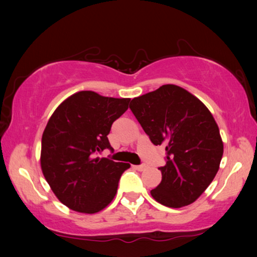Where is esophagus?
Returning <instances> with one entry per match:
<instances>
[{
	"label": "esophagus",
	"mask_w": 257,
	"mask_h": 257,
	"mask_svg": "<svg viewBox=\"0 0 257 257\" xmlns=\"http://www.w3.org/2000/svg\"><path fill=\"white\" fill-rule=\"evenodd\" d=\"M133 168H136V170H138V171H144L146 168V166L145 165H135Z\"/></svg>",
	"instance_id": "obj_1"
}]
</instances>
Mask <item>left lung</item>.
<instances>
[{"label": "left lung", "instance_id": "left-lung-1", "mask_svg": "<svg viewBox=\"0 0 257 257\" xmlns=\"http://www.w3.org/2000/svg\"><path fill=\"white\" fill-rule=\"evenodd\" d=\"M130 108L154 145H164L166 165L152 198L171 208L195 201L215 178L223 143L213 114L187 90L166 84L133 98Z\"/></svg>", "mask_w": 257, "mask_h": 257}]
</instances>
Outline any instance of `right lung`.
<instances>
[{
  "label": "right lung",
  "instance_id": "1",
  "mask_svg": "<svg viewBox=\"0 0 257 257\" xmlns=\"http://www.w3.org/2000/svg\"><path fill=\"white\" fill-rule=\"evenodd\" d=\"M130 100L79 91L62 101L49 119L42 136L41 168L68 208L94 214L117 194L119 179L131 165L96 156L112 150L107 135Z\"/></svg>",
  "mask_w": 257,
  "mask_h": 257
}]
</instances>
